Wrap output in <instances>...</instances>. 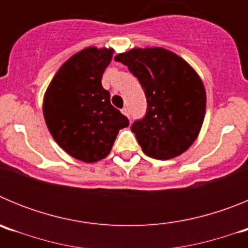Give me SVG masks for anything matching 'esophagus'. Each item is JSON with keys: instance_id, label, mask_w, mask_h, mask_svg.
I'll return each instance as SVG.
<instances>
[{"instance_id": "obj_1", "label": "esophagus", "mask_w": 248, "mask_h": 248, "mask_svg": "<svg viewBox=\"0 0 248 248\" xmlns=\"http://www.w3.org/2000/svg\"><path fill=\"white\" fill-rule=\"evenodd\" d=\"M122 113L124 114V115H125V117H128V118H129V108H128V107H124V108L122 109Z\"/></svg>"}]
</instances>
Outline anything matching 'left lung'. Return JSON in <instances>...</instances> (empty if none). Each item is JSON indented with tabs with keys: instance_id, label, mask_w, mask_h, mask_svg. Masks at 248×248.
<instances>
[{
	"instance_id": "obj_1",
	"label": "left lung",
	"mask_w": 248,
	"mask_h": 248,
	"mask_svg": "<svg viewBox=\"0 0 248 248\" xmlns=\"http://www.w3.org/2000/svg\"><path fill=\"white\" fill-rule=\"evenodd\" d=\"M138 78L148 109L131 131L144 154L169 160L192 145L202 126L206 92L194 68L165 48H133L115 56Z\"/></svg>"
}]
</instances>
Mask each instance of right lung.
Listing matches in <instances>:
<instances>
[{"label":"right lung","instance_id":"1","mask_svg":"<svg viewBox=\"0 0 248 248\" xmlns=\"http://www.w3.org/2000/svg\"><path fill=\"white\" fill-rule=\"evenodd\" d=\"M113 48L88 47L59 68L43 98L50 135L74 159L95 163L108 156L120 129L129 120L110 104L102 85Z\"/></svg>","mask_w":248,"mask_h":248}]
</instances>
